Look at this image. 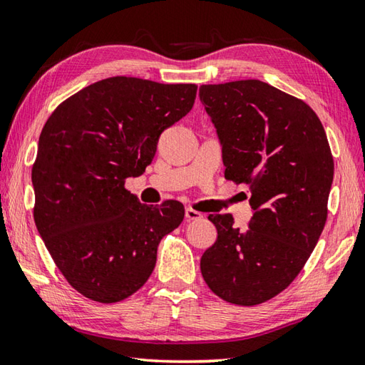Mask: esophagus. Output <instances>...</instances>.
Wrapping results in <instances>:
<instances>
[{
	"mask_svg": "<svg viewBox=\"0 0 365 365\" xmlns=\"http://www.w3.org/2000/svg\"><path fill=\"white\" fill-rule=\"evenodd\" d=\"M202 217H203L202 212H198L192 208L185 210V219H187V221H198V219H202Z\"/></svg>",
	"mask_w": 365,
	"mask_h": 365,
	"instance_id": "obj_1",
	"label": "esophagus"
}]
</instances>
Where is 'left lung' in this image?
<instances>
[{
  "label": "left lung",
  "instance_id": "8db88e82",
  "mask_svg": "<svg viewBox=\"0 0 365 365\" xmlns=\"http://www.w3.org/2000/svg\"><path fill=\"white\" fill-rule=\"evenodd\" d=\"M222 144L225 180L247 184L254 215H210L217 240L203 252L205 283L229 304L252 307L289 286L327 219L334 159L324 127L305 101L257 79L200 87Z\"/></svg>",
  "mask_w": 365,
  "mask_h": 365
}]
</instances>
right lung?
<instances>
[{
  "instance_id": "obj_1",
  "label": "right lung",
  "mask_w": 365,
  "mask_h": 365,
  "mask_svg": "<svg viewBox=\"0 0 365 365\" xmlns=\"http://www.w3.org/2000/svg\"><path fill=\"white\" fill-rule=\"evenodd\" d=\"M195 84L115 76L82 88L47 119L31 168L34 222L76 291L115 304L146 283L184 206L143 205L125 180L144 173L165 128L194 106Z\"/></svg>"
}]
</instances>
